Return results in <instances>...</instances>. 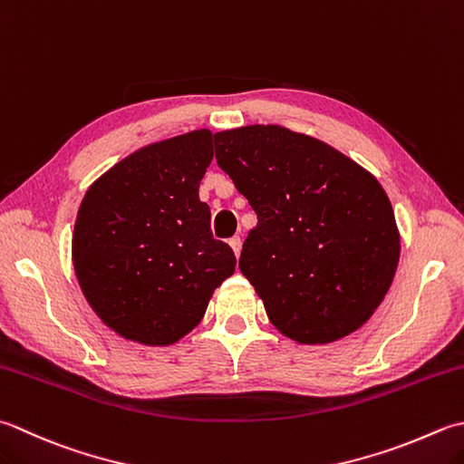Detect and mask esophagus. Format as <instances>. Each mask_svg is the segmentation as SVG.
<instances>
[{
  "instance_id": "obj_1",
  "label": "esophagus",
  "mask_w": 464,
  "mask_h": 464,
  "mask_svg": "<svg viewBox=\"0 0 464 464\" xmlns=\"http://www.w3.org/2000/svg\"><path fill=\"white\" fill-rule=\"evenodd\" d=\"M229 245H231V249L235 253V257H239L241 256V237H237V235H235V237L229 239Z\"/></svg>"
}]
</instances>
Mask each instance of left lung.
<instances>
[{"label": "left lung", "instance_id": "left-lung-1", "mask_svg": "<svg viewBox=\"0 0 464 464\" xmlns=\"http://www.w3.org/2000/svg\"><path fill=\"white\" fill-rule=\"evenodd\" d=\"M215 159L257 213L239 269L271 324L299 343L364 325L401 257L382 185L330 144L277 124L217 132Z\"/></svg>", "mask_w": 464, "mask_h": 464}]
</instances>
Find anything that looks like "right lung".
Returning a JSON list of instances; mask_svg holds the SVG:
<instances>
[{"instance_id":"add662e5","label":"right lung","mask_w":464,"mask_h":464,"mask_svg":"<svg viewBox=\"0 0 464 464\" xmlns=\"http://www.w3.org/2000/svg\"><path fill=\"white\" fill-rule=\"evenodd\" d=\"M211 160V130H193L132 152L86 190L72 261L88 304L126 340L175 343L233 276L237 261L198 198Z\"/></svg>"}]
</instances>
